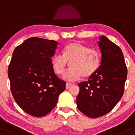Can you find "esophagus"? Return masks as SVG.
I'll return each mask as SVG.
<instances>
[{"label":"esophagus","mask_w":135,"mask_h":135,"mask_svg":"<svg viewBox=\"0 0 135 135\" xmlns=\"http://www.w3.org/2000/svg\"><path fill=\"white\" fill-rule=\"evenodd\" d=\"M71 85H72V84H70V83H67L66 85V89H69V88L70 87Z\"/></svg>","instance_id":"34e87169"}]
</instances>
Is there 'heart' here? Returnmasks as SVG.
<instances>
[{
	"mask_svg": "<svg viewBox=\"0 0 135 135\" xmlns=\"http://www.w3.org/2000/svg\"><path fill=\"white\" fill-rule=\"evenodd\" d=\"M63 55L56 54L51 58V66L57 75L64 73L68 64L71 69L64 75V79L69 81L83 78H89L96 71L100 62L98 51L79 43L68 44L64 48Z\"/></svg>",
	"mask_w": 135,
	"mask_h": 135,
	"instance_id": "b5f03b06",
	"label": "heart"
}]
</instances>
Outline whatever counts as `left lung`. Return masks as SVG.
<instances>
[{
  "instance_id": "1",
  "label": "left lung",
  "mask_w": 135,
  "mask_h": 135,
  "mask_svg": "<svg viewBox=\"0 0 135 135\" xmlns=\"http://www.w3.org/2000/svg\"><path fill=\"white\" fill-rule=\"evenodd\" d=\"M102 54L101 65L87 81L78 84V110L90 118L110 112L120 101L127 78V67L121 49L107 37L98 42Z\"/></svg>"
}]
</instances>
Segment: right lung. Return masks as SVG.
I'll return each instance as SVG.
<instances>
[{
  "label": "right lung",
  "instance_id": "1",
  "mask_svg": "<svg viewBox=\"0 0 135 135\" xmlns=\"http://www.w3.org/2000/svg\"><path fill=\"white\" fill-rule=\"evenodd\" d=\"M59 43L33 37L26 39L13 53L8 67L11 90L25 112L40 117L54 108L66 89L51 66V57Z\"/></svg>",
  "mask_w": 135,
  "mask_h": 135
}]
</instances>
